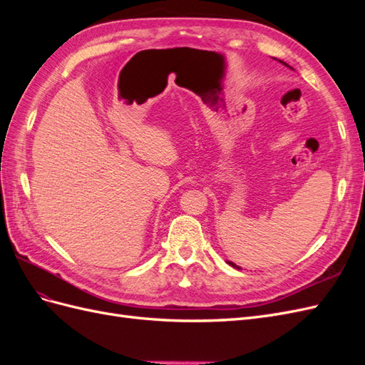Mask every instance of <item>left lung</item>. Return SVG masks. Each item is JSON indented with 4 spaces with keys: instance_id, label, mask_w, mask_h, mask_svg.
<instances>
[{
    "instance_id": "8db88e82",
    "label": "left lung",
    "mask_w": 365,
    "mask_h": 365,
    "mask_svg": "<svg viewBox=\"0 0 365 365\" xmlns=\"http://www.w3.org/2000/svg\"><path fill=\"white\" fill-rule=\"evenodd\" d=\"M279 62H282V63L284 65V67H289V65H288V63H286V62H283V61H279ZM289 68H291V70H294L292 67H289ZM227 263H228V264H231V267H233V268H237V269H240V268L237 267V264H236V263H233V262H230V260H227Z\"/></svg>"
}]
</instances>
